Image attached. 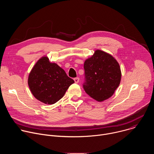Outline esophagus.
I'll use <instances>...</instances> for the list:
<instances>
[{
	"label": "esophagus",
	"mask_w": 154,
	"mask_h": 154,
	"mask_svg": "<svg viewBox=\"0 0 154 154\" xmlns=\"http://www.w3.org/2000/svg\"><path fill=\"white\" fill-rule=\"evenodd\" d=\"M74 82H75V83H78L79 82L80 79H79V77H75V78H74Z\"/></svg>",
	"instance_id": "34e87169"
}]
</instances>
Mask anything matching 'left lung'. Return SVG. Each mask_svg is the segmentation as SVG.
Masks as SVG:
<instances>
[{
  "instance_id": "left-lung-1",
  "label": "left lung",
  "mask_w": 154,
  "mask_h": 154,
  "mask_svg": "<svg viewBox=\"0 0 154 154\" xmlns=\"http://www.w3.org/2000/svg\"><path fill=\"white\" fill-rule=\"evenodd\" d=\"M85 82L83 87L86 94L102 102L110 97L119 86L121 72L118 61L103 51L97 50L84 63Z\"/></svg>"
}]
</instances>
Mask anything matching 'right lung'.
I'll use <instances>...</instances> for the list:
<instances>
[{
  "mask_svg": "<svg viewBox=\"0 0 154 154\" xmlns=\"http://www.w3.org/2000/svg\"><path fill=\"white\" fill-rule=\"evenodd\" d=\"M74 80L47 57L40 58L28 79L30 90L36 99L46 104H54L61 99Z\"/></svg>",
  "mask_w": 154,
  "mask_h": 154,
  "instance_id": "obj_1",
  "label": "right lung"
}]
</instances>
